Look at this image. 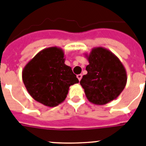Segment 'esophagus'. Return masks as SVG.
Listing matches in <instances>:
<instances>
[{
  "label": "esophagus",
  "instance_id": "34e87169",
  "mask_svg": "<svg viewBox=\"0 0 146 146\" xmlns=\"http://www.w3.org/2000/svg\"><path fill=\"white\" fill-rule=\"evenodd\" d=\"M82 74H77V78H78V80H79V81L81 80V79H82Z\"/></svg>",
  "mask_w": 146,
  "mask_h": 146
}]
</instances>
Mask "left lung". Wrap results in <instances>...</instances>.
Masks as SVG:
<instances>
[{
    "label": "left lung",
    "mask_w": 146,
    "mask_h": 146,
    "mask_svg": "<svg viewBox=\"0 0 146 146\" xmlns=\"http://www.w3.org/2000/svg\"><path fill=\"white\" fill-rule=\"evenodd\" d=\"M86 57L89 64L80 85L90 102L103 105L123 91L127 81L126 69L116 55L102 47H94Z\"/></svg>",
    "instance_id": "1"
}]
</instances>
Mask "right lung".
<instances>
[{
	"label": "right lung",
	"instance_id": "1",
	"mask_svg": "<svg viewBox=\"0 0 146 146\" xmlns=\"http://www.w3.org/2000/svg\"><path fill=\"white\" fill-rule=\"evenodd\" d=\"M22 77L31 97L50 108L63 102L69 87L79 82L72 68L65 64L64 50L58 47L38 52L24 67Z\"/></svg>",
	"mask_w": 146,
	"mask_h": 146
}]
</instances>
